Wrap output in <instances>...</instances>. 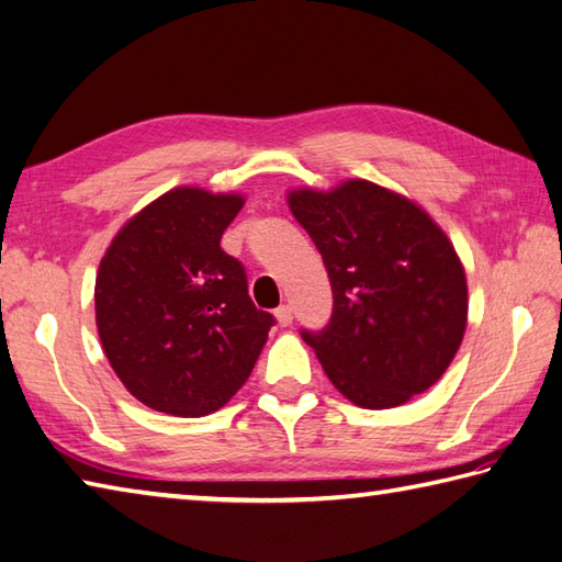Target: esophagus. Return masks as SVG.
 Instances as JSON below:
<instances>
[{
    "mask_svg": "<svg viewBox=\"0 0 562 562\" xmlns=\"http://www.w3.org/2000/svg\"><path fill=\"white\" fill-rule=\"evenodd\" d=\"M277 319H279V325H281V327H289V325L293 323V311H291V305H281L279 311H277Z\"/></svg>",
    "mask_w": 562,
    "mask_h": 562,
    "instance_id": "obj_1",
    "label": "esophagus"
}]
</instances>
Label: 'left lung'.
<instances>
[{"label":"left lung","instance_id":"obj_1","mask_svg":"<svg viewBox=\"0 0 562 562\" xmlns=\"http://www.w3.org/2000/svg\"><path fill=\"white\" fill-rule=\"evenodd\" d=\"M289 205L331 283L329 323L301 329L329 381L366 409L425 393L449 369L468 319L449 237L419 205L363 179L291 191Z\"/></svg>","mask_w":562,"mask_h":562}]
</instances>
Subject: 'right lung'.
Listing matches in <instances>:
<instances>
[{"instance_id": "1", "label": "right lung", "mask_w": 562, "mask_h": 562, "mask_svg": "<svg viewBox=\"0 0 562 562\" xmlns=\"http://www.w3.org/2000/svg\"><path fill=\"white\" fill-rule=\"evenodd\" d=\"M243 196L171 189L121 227L97 273V327L113 371L157 412L203 417L245 385L271 313L221 237Z\"/></svg>"}]
</instances>
